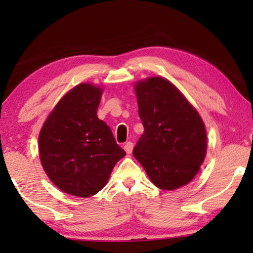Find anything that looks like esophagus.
<instances>
[{
  "label": "esophagus",
  "instance_id": "esophagus-1",
  "mask_svg": "<svg viewBox=\"0 0 253 253\" xmlns=\"http://www.w3.org/2000/svg\"><path fill=\"white\" fill-rule=\"evenodd\" d=\"M132 150H133V144L131 143V141H127V143L124 144V151H126L127 154L132 153Z\"/></svg>",
  "mask_w": 253,
  "mask_h": 253
}]
</instances>
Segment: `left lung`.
Masks as SVG:
<instances>
[{"mask_svg": "<svg viewBox=\"0 0 253 253\" xmlns=\"http://www.w3.org/2000/svg\"><path fill=\"white\" fill-rule=\"evenodd\" d=\"M144 133L133 148L154 185L175 190L188 184L206 155L202 117L175 85L150 77L134 85Z\"/></svg>", "mask_w": 253, "mask_h": 253, "instance_id": "obj_1", "label": "left lung"}]
</instances>
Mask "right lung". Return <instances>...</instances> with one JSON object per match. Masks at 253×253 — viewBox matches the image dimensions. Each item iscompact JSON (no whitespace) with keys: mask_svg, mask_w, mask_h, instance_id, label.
<instances>
[{"mask_svg":"<svg viewBox=\"0 0 253 253\" xmlns=\"http://www.w3.org/2000/svg\"><path fill=\"white\" fill-rule=\"evenodd\" d=\"M102 89L79 84L62 98L39 134V154L50 181L69 195L98 193L126 152L96 116Z\"/></svg>","mask_w":253,"mask_h":253,"instance_id":"right-lung-1","label":"right lung"}]
</instances>
